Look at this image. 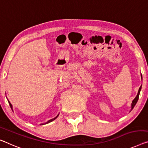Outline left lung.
<instances>
[{
	"label": "left lung",
	"mask_w": 148,
	"mask_h": 148,
	"mask_svg": "<svg viewBox=\"0 0 148 148\" xmlns=\"http://www.w3.org/2000/svg\"><path fill=\"white\" fill-rule=\"evenodd\" d=\"M141 89H142V86H140V88H139L138 93V94H137V96H136V98L134 99V100L132 101V110L134 108V106H135V105L136 104V103H137V102H138V99H139V95H140Z\"/></svg>",
	"instance_id": "8db88e82"
}]
</instances>
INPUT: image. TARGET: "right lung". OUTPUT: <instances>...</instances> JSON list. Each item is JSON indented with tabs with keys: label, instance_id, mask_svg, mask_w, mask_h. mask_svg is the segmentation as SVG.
Returning <instances> with one entry per match:
<instances>
[{
	"label": "right lung",
	"instance_id": "add662e5",
	"mask_svg": "<svg viewBox=\"0 0 148 148\" xmlns=\"http://www.w3.org/2000/svg\"><path fill=\"white\" fill-rule=\"evenodd\" d=\"M8 103H9V105H10V108H12V105H11V103H10V102H9V101H8ZM58 116H57L56 117V118H53V119H52V120H49V121H48V122H46V123H50V122H52V121L53 120H55V119H56V118H57V117H58Z\"/></svg>",
	"mask_w": 148,
	"mask_h": 148
}]
</instances>
